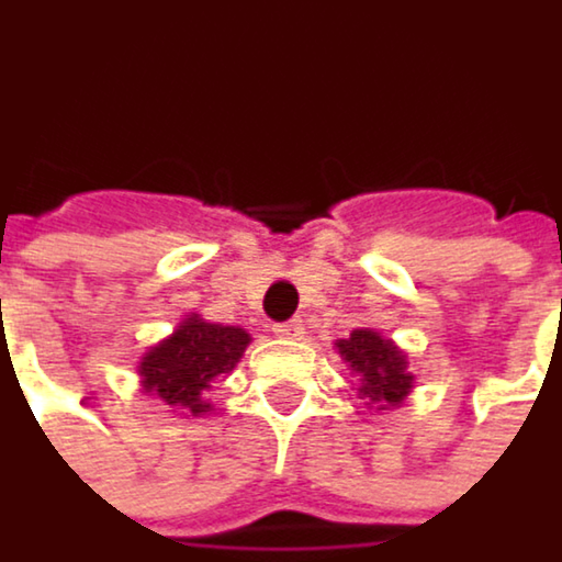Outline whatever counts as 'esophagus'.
I'll return each mask as SVG.
<instances>
[{
    "mask_svg": "<svg viewBox=\"0 0 562 562\" xmlns=\"http://www.w3.org/2000/svg\"><path fill=\"white\" fill-rule=\"evenodd\" d=\"M272 333H276L279 339H303V336H306V326H303V319H290V323H279Z\"/></svg>",
    "mask_w": 562,
    "mask_h": 562,
    "instance_id": "1",
    "label": "esophagus"
}]
</instances>
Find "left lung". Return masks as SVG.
<instances>
[{"label":"left lung","instance_id":"left-lung-1","mask_svg":"<svg viewBox=\"0 0 562 562\" xmlns=\"http://www.w3.org/2000/svg\"><path fill=\"white\" fill-rule=\"evenodd\" d=\"M339 359L356 375V392L375 412H395L408 402L415 375L408 372V356L379 329H352L349 339H336Z\"/></svg>","mask_w":562,"mask_h":562}]
</instances>
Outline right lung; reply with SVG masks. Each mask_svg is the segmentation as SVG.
Masks as SVG:
<instances>
[{"mask_svg": "<svg viewBox=\"0 0 562 562\" xmlns=\"http://www.w3.org/2000/svg\"><path fill=\"white\" fill-rule=\"evenodd\" d=\"M249 342L252 339L246 329L206 323L200 313H190L173 326L167 339L144 349L137 362L140 392L160 398L180 415L200 418L210 412L203 392H210L216 379L239 366Z\"/></svg>", "mask_w": 562, "mask_h": 562, "instance_id": "obj_1", "label": "right lung"}]
</instances>
